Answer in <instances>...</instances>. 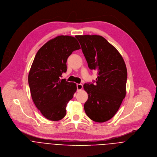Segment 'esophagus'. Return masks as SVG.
<instances>
[{
  "mask_svg": "<svg viewBox=\"0 0 157 157\" xmlns=\"http://www.w3.org/2000/svg\"><path fill=\"white\" fill-rule=\"evenodd\" d=\"M76 87H77V90L78 91H80L82 89V85L81 84H77Z\"/></svg>",
  "mask_w": 157,
  "mask_h": 157,
  "instance_id": "obj_1",
  "label": "esophagus"
}]
</instances>
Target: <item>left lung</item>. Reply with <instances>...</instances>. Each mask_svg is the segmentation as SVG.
I'll list each match as a JSON object with an SVG mask.
<instances>
[{
    "instance_id": "obj_1",
    "label": "left lung",
    "mask_w": 157,
    "mask_h": 157,
    "mask_svg": "<svg viewBox=\"0 0 157 157\" xmlns=\"http://www.w3.org/2000/svg\"><path fill=\"white\" fill-rule=\"evenodd\" d=\"M90 70L97 71L93 83L84 84L88 94L84 104L87 116L96 122L111 119L126 95L127 70L117 49L100 35H76Z\"/></svg>"
}]
</instances>
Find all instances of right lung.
I'll list each match as a JSON object with an SVG mask.
<instances>
[{"label": "right lung", "mask_w": 157, "mask_h": 157, "mask_svg": "<svg viewBox=\"0 0 157 157\" xmlns=\"http://www.w3.org/2000/svg\"><path fill=\"white\" fill-rule=\"evenodd\" d=\"M81 48L77 40L60 35L49 40L37 52L28 76L32 100L47 119L58 121L66 115V107L77 87L60 79L67 71L68 57Z\"/></svg>", "instance_id": "right-lung-1"}]
</instances>
